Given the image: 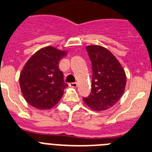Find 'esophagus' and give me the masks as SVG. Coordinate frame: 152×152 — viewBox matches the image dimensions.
I'll use <instances>...</instances> for the list:
<instances>
[{
    "instance_id": "esophagus-1",
    "label": "esophagus",
    "mask_w": 152,
    "mask_h": 152,
    "mask_svg": "<svg viewBox=\"0 0 152 152\" xmlns=\"http://www.w3.org/2000/svg\"><path fill=\"white\" fill-rule=\"evenodd\" d=\"M69 86L71 87H77L78 84H77V83H69Z\"/></svg>"
}]
</instances>
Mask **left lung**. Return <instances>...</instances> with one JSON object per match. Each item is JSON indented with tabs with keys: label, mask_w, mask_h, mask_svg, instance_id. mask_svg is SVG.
Instances as JSON below:
<instances>
[{
	"label": "left lung",
	"mask_w": 152,
	"mask_h": 152,
	"mask_svg": "<svg viewBox=\"0 0 152 152\" xmlns=\"http://www.w3.org/2000/svg\"><path fill=\"white\" fill-rule=\"evenodd\" d=\"M92 64L91 94L83 100L92 110L104 111L119 102L125 91L126 76L118 59L107 48L87 46Z\"/></svg>",
	"instance_id": "obj_1"
}]
</instances>
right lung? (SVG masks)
Wrapping results in <instances>:
<instances>
[{
    "mask_svg": "<svg viewBox=\"0 0 152 152\" xmlns=\"http://www.w3.org/2000/svg\"><path fill=\"white\" fill-rule=\"evenodd\" d=\"M67 55L65 50L52 46L43 48L25 64L19 76L21 91L27 103L36 108L50 109L63 95L68 87L64 82L59 61Z\"/></svg>",
    "mask_w": 152,
    "mask_h": 152,
    "instance_id": "obj_1",
    "label": "right lung"
}]
</instances>
